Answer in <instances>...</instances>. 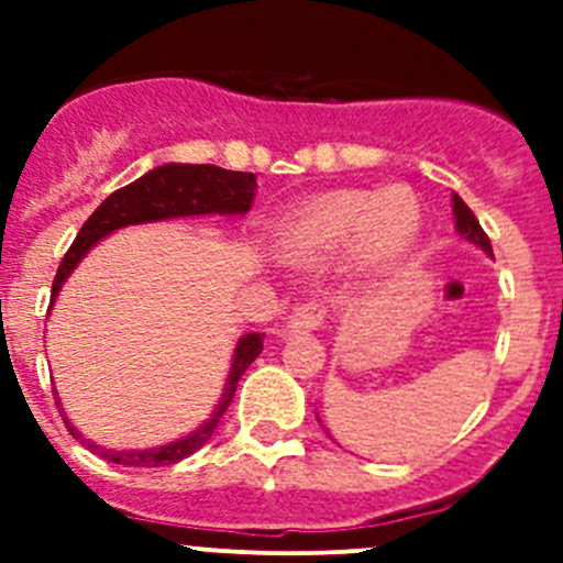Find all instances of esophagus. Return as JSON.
I'll use <instances>...</instances> for the list:
<instances>
[{
  "label": "esophagus",
  "mask_w": 563,
  "mask_h": 563,
  "mask_svg": "<svg viewBox=\"0 0 563 563\" xmlns=\"http://www.w3.org/2000/svg\"><path fill=\"white\" fill-rule=\"evenodd\" d=\"M327 307L324 301H307V305L298 307L290 318H287V330L290 332H312L324 324Z\"/></svg>",
  "instance_id": "obj_1"
}]
</instances>
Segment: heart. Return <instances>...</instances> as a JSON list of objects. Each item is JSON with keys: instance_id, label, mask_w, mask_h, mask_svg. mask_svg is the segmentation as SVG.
I'll return each instance as SVG.
<instances>
[{"instance_id": "heart-1", "label": "heart", "mask_w": 563, "mask_h": 563, "mask_svg": "<svg viewBox=\"0 0 563 563\" xmlns=\"http://www.w3.org/2000/svg\"><path fill=\"white\" fill-rule=\"evenodd\" d=\"M420 225V200L409 186L330 188L282 220L278 251L301 267L327 265L346 251L366 265H389L415 245Z\"/></svg>"}]
</instances>
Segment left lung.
Masks as SVG:
<instances>
[{
  "label": "left lung",
  "instance_id": "left-lung-1",
  "mask_svg": "<svg viewBox=\"0 0 563 563\" xmlns=\"http://www.w3.org/2000/svg\"><path fill=\"white\" fill-rule=\"evenodd\" d=\"M454 220H456V231H460V236H465L467 242H474V245H479L482 251L487 253V256H494V247H490V239H487V233L482 231L479 220L474 217V211L465 206V202L460 200L454 194ZM330 434V431H327Z\"/></svg>",
  "mask_w": 563,
  "mask_h": 563
}]
</instances>
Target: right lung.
Returning <instances> with one entry per match:
<instances>
[{
    "mask_svg": "<svg viewBox=\"0 0 563 563\" xmlns=\"http://www.w3.org/2000/svg\"><path fill=\"white\" fill-rule=\"evenodd\" d=\"M253 194H256V174L247 172H228L220 166H191V163H166V166L152 168L148 174H143L141 180L129 183V186L118 188L114 194H109L107 200L92 211L87 222L78 231L76 242L69 245V251L64 253L62 265H58L56 282H53V301H56L58 290L67 282V276L78 267L84 256L89 253V247L101 242L103 236H109L118 228L126 225H141V222H157V220H172V217H200V213H247L253 206ZM262 341L265 335L262 332H247V335L239 338L236 350H233V363L231 372H228L225 391H222L220 402L213 415L202 422L200 429L191 431L188 437L177 442H168L161 449L148 451H107L98 449L92 442H87L81 437V431L73 429L67 422L69 434L76 440L87 442L89 449L101 454L103 460L114 462V465H129V467H163L174 465V462L186 460L194 451H200L208 440L213 437L217 426H220L222 415L228 411L233 400V391L239 386V377L245 375V369L262 352ZM62 406V402H58Z\"/></svg>",
    "mask_w": 563,
    "mask_h": 563,
    "instance_id": "1",
    "label": "right lung"
}]
</instances>
